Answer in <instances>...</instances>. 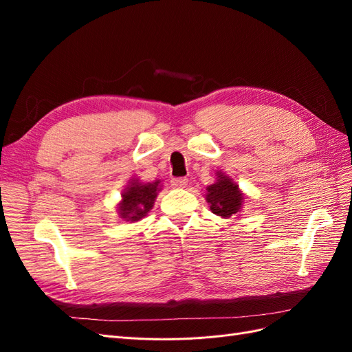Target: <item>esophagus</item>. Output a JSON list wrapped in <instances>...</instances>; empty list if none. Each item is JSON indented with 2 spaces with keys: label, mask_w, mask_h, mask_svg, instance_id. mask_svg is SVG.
I'll return each instance as SVG.
<instances>
[{
  "label": "esophagus",
  "mask_w": 352,
  "mask_h": 352,
  "mask_svg": "<svg viewBox=\"0 0 352 352\" xmlns=\"http://www.w3.org/2000/svg\"><path fill=\"white\" fill-rule=\"evenodd\" d=\"M172 186L176 188V189H180V188H185L188 185V179L186 177H175L172 179Z\"/></svg>",
  "instance_id": "esophagus-1"
}]
</instances>
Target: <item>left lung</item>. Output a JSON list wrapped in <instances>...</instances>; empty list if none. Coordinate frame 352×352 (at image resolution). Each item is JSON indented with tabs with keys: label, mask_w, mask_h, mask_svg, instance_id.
<instances>
[{
	"label": "left lung",
	"mask_w": 352,
	"mask_h": 352,
	"mask_svg": "<svg viewBox=\"0 0 352 352\" xmlns=\"http://www.w3.org/2000/svg\"><path fill=\"white\" fill-rule=\"evenodd\" d=\"M216 182L206 188V201L214 214L229 219L241 212L245 195L238 184L221 170L216 172Z\"/></svg>",
	"instance_id": "1"
}]
</instances>
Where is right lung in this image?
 Listing matches in <instances>:
<instances>
[{
	"instance_id": "right-lung-1",
	"label": "right lung",
	"mask_w": 352,
	"mask_h": 352,
	"mask_svg": "<svg viewBox=\"0 0 352 352\" xmlns=\"http://www.w3.org/2000/svg\"><path fill=\"white\" fill-rule=\"evenodd\" d=\"M160 190H162V180L141 182L140 179H131L129 185L122 192L120 202L117 204L120 219L124 221H140L154 207Z\"/></svg>"
}]
</instances>
